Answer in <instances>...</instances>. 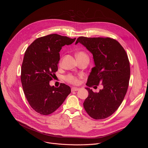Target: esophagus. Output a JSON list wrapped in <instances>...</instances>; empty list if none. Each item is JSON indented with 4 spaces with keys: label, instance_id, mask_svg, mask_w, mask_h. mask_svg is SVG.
Returning <instances> with one entry per match:
<instances>
[{
    "label": "esophagus",
    "instance_id": "esophagus-1",
    "mask_svg": "<svg viewBox=\"0 0 148 148\" xmlns=\"http://www.w3.org/2000/svg\"><path fill=\"white\" fill-rule=\"evenodd\" d=\"M78 90H79V88H77V87H72L71 88L72 91H77Z\"/></svg>",
    "mask_w": 148,
    "mask_h": 148
}]
</instances>
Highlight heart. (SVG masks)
Returning a JSON list of instances; mask_svg holds the SVG:
<instances>
[{
  "label": "heart",
  "instance_id": "obj_1",
  "mask_svg": "<svg viewBox=\"0 0 148 148\" xmlns=\"http://www.w3.org/2000/svg\"><path fill=\"white\" fill-rule=\"evenodd\" d=\"M82 56H87L84 52H82V51L79 52L76 54L77 58L79 57H82ZM65 79L68 82L73 84H78L79 83L78 78L77 76H75V75H73L71 74H70V75H68L67 76H66L65 77Z\"/></svg>",
  "mask_w": 148,
  "mask_h": 148
}]
</instances>
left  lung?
Returning <instances> with one entry per match:
<instances>
[{
  "label": "left lung",
  "instance_id": "1",
  "mask_svg": "<svg viewBox=\"0 0 148 148\" xmlns=\"http://www.w3.org/2000/svg\"><path fill=\"white\" fill-rule=\"evenodd\" d=\"M78 43L92 54L95 64L86 84L88 96L83 103L84 109L95 119L108 118L119 108L128 88V56L118 41L109 37H79L75 45ZM99 83L103 88L98 93L89 88Z\"/></svg>",
  "mask_w": 148,
  "mask_h": 148
}]
</instances>
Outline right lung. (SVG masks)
Wrapping results in <instances>:
<instances>
[{
	"mask_svg": "<svg viewBox=\"0 0 148 148\" xmlns=\"http://www.w3.org/2000/svg\"><path fill=\"white\" fill-rule=\"evenodd\" d=\"M70 38L51 34L35 40L27 49L21 69V81L31 107L47 115L57 110L71 92L70 87L61 84L56 88L50 81L58 70L62 47L74 43Z\"/></svg>",
	"mask_w": 148,
	"mask_h": 148,
	"instance_id": "obj_1",
	"label": "right lung"
}]
</instances>
